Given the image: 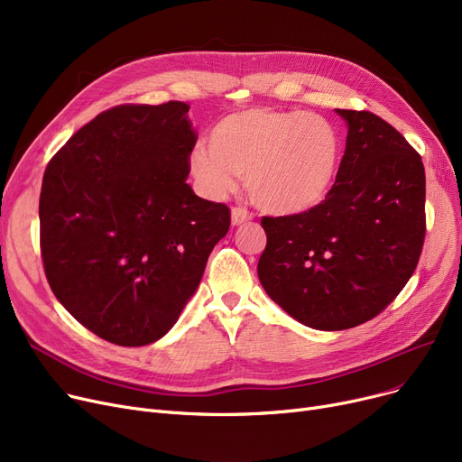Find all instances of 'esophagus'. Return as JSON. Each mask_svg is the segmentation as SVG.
I'll return each instance as SVG.
<instances>
[{
    "mask_svg": "<svg viewBox=\"0 0 462 462\" xmlns=\"http://www.w3.org/2000/svg\"><path fill=\"white\" fill-rule=\"evenodd\" d=\"M253 218V213H249L247 209L244 208H232V213H230V221H232V226H241L249 223Z\"/></svg>",
    "mask_w": 462,
    "mask_h": 462,
    "instance_id": "esophagus-1",
    "label": "esophagus"
}]
</instances>
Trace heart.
<instances>
[{
    "label": "heart",
    "instance_id": "heart-1",
    "mask_svg": "<svg viewBox=\"0 0 462 462\" xmlns=\"http://www.w3.org/2000/svg\"><path fill=\"white\" fill-rule=\"evenodd\" d=\"M341 140L329 119L300 110L249 108L223 117L209 145L197 143L189 170L199 189L221 200L245 178L251 200L268 213L298 215L331 189Z\"/></svg>",
    "mask_w": 462,
    "mask_h": 462
}]
</instances>
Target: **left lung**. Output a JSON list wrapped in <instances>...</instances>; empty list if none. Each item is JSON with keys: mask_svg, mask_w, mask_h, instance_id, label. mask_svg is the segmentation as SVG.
Returning <instances> with one entry per match:
<instances>
[{"mask_svg": "<svg viewBox=\"0 0 462 462\" xmlns=\"http://www.w3.org/2000/svg\"><path fill=\"white\" fill-rule=\"evenodd\" d=\"M346 150L322 204L263 217L258 279L290 317L322 331L374 319L414 273L425 239V168L390 124L335 110Z\"/></svg>", "mask_w": 462, "mask_h": 462, "instance_id": "8db88e82", "label": "left lung"}]
</instances>
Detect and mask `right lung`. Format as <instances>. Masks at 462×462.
<instances>
[{
	"instance_id": "1",
	"label": "right lung",
	"mask_w": 462,
	"mask_h": 462,
	"mask_svg": "<svg viewBox=\"0 0 462 462\" xmlns=\"http://www.w3.org/2000/svg\"><path fill=\"white\" fill-rule=\"evenodd\" d=\"M189 105H121L48 162L39 221L58 301L119 346L159 341L197 292L230 209L185 181L197 131Z\"/></svg>"
}]
</instances>
